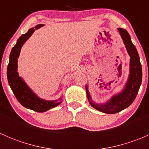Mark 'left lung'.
I'll return each mask as SVG.
<instances>
[{
  "label": "left lung",
  "instance_id": "obj_1",
  "mask_svg": "<svg viewBox=\"0 0 149 149\" xmlns=\"http://www.w3.org/2000/svg\"><path fill=\"white\" fill-rule=\"evenodd\" d=\"M118 29L130 57V74L124 89L120 94L113 96L107 102L104 104H98L91 101L88 87L86 85L87 98L91 107L107 114L117 113L130 106L136 99L142 81V67L137 49L132 42L128 32L124 29L118 28Z\"/></svg>",
  "mask_w": 149,
  "mask_h": 149
}]
</instances>
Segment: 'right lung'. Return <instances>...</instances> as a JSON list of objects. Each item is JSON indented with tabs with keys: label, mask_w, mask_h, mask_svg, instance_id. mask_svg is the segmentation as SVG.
Masks as SVG:
<instances>
[{
	"label": "right lung",
	"mask_w": 149,
	"mask_h": 149,
	"mask_svg": "<svg viewBox=\"0 0 149 149\" xmlns=\"http://www.w3.org/2000/svg\"><path fill=\"white\" fill-rule=\"evenodd\" d=\"M43 24H38L34 28H31L26 34H22L14 47L12 48L9 56V63L7 68V77L10 88L15 97L21 104L24 107L38 112H43L58 106L62 102V98L53 101H46L40 99L29 88L26 83L19 76L17 72V61L20 54L21 48L25 42L29 38L36 29H38Z\"/></svg>",
	"instance_id": "right-lung-1"
}]
</instances>
